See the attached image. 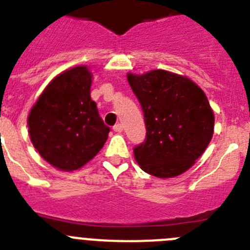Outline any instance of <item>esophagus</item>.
I'll list each match as a JSON object with an SVG mask.
<instances>
[{"label": "esophagus", "mask_w": 250, "mask_h": 250, "mask_svg": "<svg viewBox=\"0 0 250 250\" xmlns=\"http://www.w3.org/2000/svg\"><path fill=\"white\" fill-rule=\"evenodd\" d=\"M112 129H114L115 132H123L124 126H123V125H121V124H116V125H115V126L112 127Z\"/></svg>", "instance_id": "1"}]
</instances>
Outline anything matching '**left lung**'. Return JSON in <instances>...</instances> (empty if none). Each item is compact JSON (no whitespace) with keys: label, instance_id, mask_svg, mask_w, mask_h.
<instances>
[{"label":"left lung","instance_id":"left-lung-1","mask_svg":"<svg viewBox=\"0 0 250 250\" xmlns=\"http://www.w3.org/2000/svg\"><path fill=\"white\" fill-rule=\"evenodd\" d=\"M146 125L145 143L134 156L145 173L167 179L182 175L203 155L214 134V111L193 80L167 70L129 74Z\"/></svg>","mask_w":250,"mask_h":250}]
</instances>
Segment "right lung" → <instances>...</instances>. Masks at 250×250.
I'll list each match as a JSON object with an SVG mask.
<instances>
[{"label": "right lung", "mask_w": 250, "mask_h": 250, "mask_svg": "<svg viewBox=\"0 0 250 250\" xmlns=\"http://www.w3.org/2000/svg\"><path fill=\"white\" fill-rule=\"evenodd\" d=\"M86 65L67 68L48 83L27 116L31 143L48 164L61 171L86 165L103 149L110 127L99 115Z\"/></svg>", "instance_id": "right-lung-1"}]
</instances>
